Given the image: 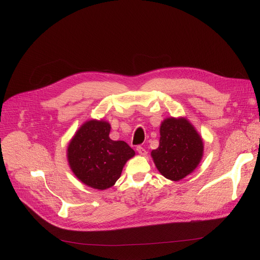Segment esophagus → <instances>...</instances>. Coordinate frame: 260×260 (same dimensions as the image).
I'll list each match as a JSON object with an SVG mask.
<instances>
[{
  "instance_id": "1",
  "label": "esophagus",
  "mask_w": 260,
  "mask_h": 260,
  "mask_svg": "<svg viewBox=\"0 0 260 260\" xmlns=\"http://www.w3.org/2000/svg\"><path fill=\"white\" fill-rule=\"evenodd\" d=\"M136 149H137V152H138L140 155H142V156H146L147 152L145 151V148H143L142 146L138 145V146H137V148H136Z\"/></svg>"
}]
</instances>
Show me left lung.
I'll return each instance as SVG.
<instances>
[{
	"label": "left lung",
	"mask_w": 260,
	"mask_h": 260,
	"mask_svg": "<svg viewBox=\"0 0 260 260\" xmlns=\"http://www.w3.org/2000/svg\"><path fill=\"white\" fill-rule=\"evenodd\" d=\"M152 158L162 176L179 181L192 173L203 155L202 138L185 118H167L160 126L159 146Z\"/></svg>",
	"instance_id": "1"
}]
</instances>
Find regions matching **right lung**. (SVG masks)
<instances>
[{"label":"right lung","instance_id":"1","mask_svg":"<svg viewBox=\"0 0 260 260\" xmlns=\"http://www.w3.org/2000/svg\"><path fill=\"white\" fill-rule=\"evenodd\" d=\"M109 133L108 122L86 121L67 147V160L75 176L95 189L113 186L126 161L135 156V151L126 142L112 140Z\"/></svg>","mask_w":260,"mask_h":260}]
</instances>
